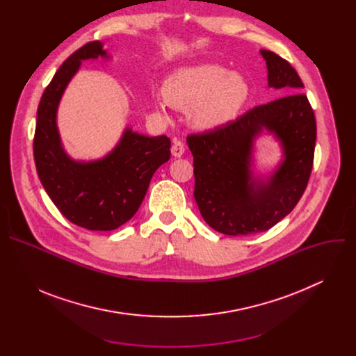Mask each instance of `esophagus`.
I'll return each mask as SVG.
<instances>
[{
    "label": "esophagus",
    "mask_w": 356,
    "mask_h": 356,
    "mask_svg": "<svg viewBox=\"0 0 356 356\" xmlns=\"http://www.w3.org/2000/svg\"><path fill=\"white\" fill-rule=\"evenodd\" d=\"M183 154H184V143L179 139H175L172 145V155L175 158H180Z\"/></svg>",
    "instance_id": "34e87169"
}]
</instances>
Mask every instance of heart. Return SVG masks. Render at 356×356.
<instances>
[{
	"mask_svg": "<svg viewBox=\"0 0 356 356\" xmlns=\"http://www.w3.org/2000/svg\"><path fill=\"white\" fill-rule=\"evenodd\" d=\"M168 103L191 108L194 127L214 129L232 121L249 97V84L218 65H200L176 72L163 88Z\"/></svg>",
	"mask_w": 356,
	"mask_h": 356,
	"instance_id": "obj_1",
	"label": "heart"
}]
</instances>
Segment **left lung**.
<instances>
[{
	"mask_svg": "<svg viewBox=\"0 0 356 356\" xmlns=\"http://www.w3.org/2000/svg\"><path fill=\"white\" fill-rule=\"evenodd\" d=\"M261 54L269 87L284 94L222 127L187 136L193 154L194 198L204 221L225 235L270 229L298 202L314 161L317 125L302 81L270 50ZM265 127L281 140L285 159L264 182L250 172L252 140Z\"/></svg>",
	"mask_w": 356,
	"mask_h": 356,
	"instance_id": "8db88e82",
	"label": "left lung"
}]
</instances>
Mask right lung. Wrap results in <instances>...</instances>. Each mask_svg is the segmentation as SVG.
I'll list each match as a JSON object with an SVG mask.
<instances>
[{
    "label": "right lung",
    "mask_w": 356,
    "mask_h": 356,
    "mask_svg": "<svg viewBox=\"0 0 356 356\" xmlns=\"http://www.w3.org/2000/svg\"><path fill=\"white\" fill-rule=\"evenodd\" d=\"M98 56L107 58L103 43H86L44 88L36 115L33 158L43 188L70 222L90 231H113L140 207L152 176L170 159V139L149 138L128 128L103 159L86 163L66 155L56 125L59 101L81 60Z\"/></svg>",
    "instance_id": "add662e5"
}]
</instances>
